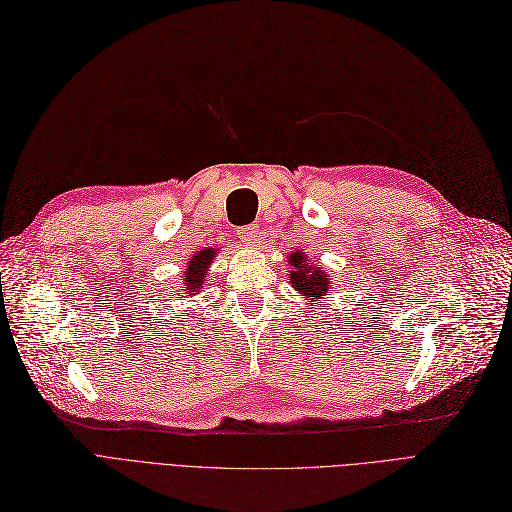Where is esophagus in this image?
Returning a JSON list of instances; mask_svg holds the SVG:
<instances>
[{"label":"esophagus","instance_id":"1","mask_svg":"<svg viewBox=\"0 0 512 512\" xmlns=\"http://www.w3.org/2000/svg\"><path fill=\"white\" fill-rule=\"evenodd\" d=\"M239 239L245 241V243H256V239L260 237V226L258 224H245V226H239L237 231Z\"/></svg>","mask_w":512,"mask_h":512}]
</instances>
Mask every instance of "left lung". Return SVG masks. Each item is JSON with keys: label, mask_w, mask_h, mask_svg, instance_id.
<instances>
[{"label": "left lung", "mask_w": 512, "mask_h": 512, "mask_svg": "<svg viewBox=\"0 0 512 512\" xmlns=\"http://www.w3.org/2000/svg\"><path fill=\"white\" fill-rule=\"evenodd\" d=\"M292 267H296V271L290 273V281L292 286L301 292L307 301L311 303V298H320L326 294L328 288V275H324L322 271H317L320 267H313L311 262L305 260V254L296 252L290 256Z\"/></svg>", "instance_id": "obj_1"}]
</instances>
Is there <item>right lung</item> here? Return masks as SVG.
Instances as JSON below:
<instances>
[{
	"label": "right lung",
	"instance_id": "right-lung-1",
	"mask_svg": "<svg viewBox=\"0 0 512 512\" xmlns=\"http://www.w3.org/2000/svg\"><path fill=\"white\" fill-rule=\"evenodd\" d=\"M214 250H203L201 254H197L195 258H192L190 262H188V271H186V290H188V294H195V292H199L201 288H203V284H205V271H207V267H209V262L214 260Z\"/></svg>",
	"mask_w": 512,
	"mask_h": 512
}]
</instances>
